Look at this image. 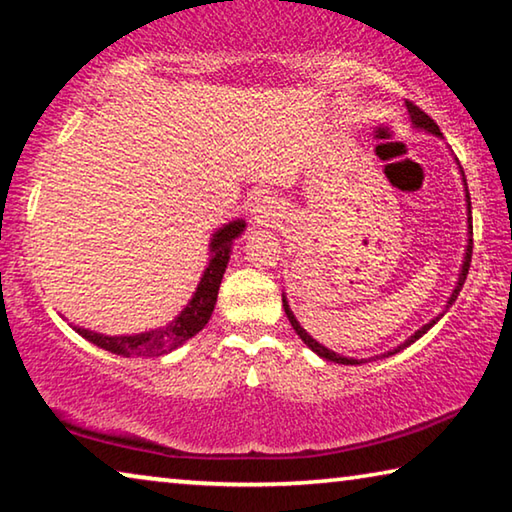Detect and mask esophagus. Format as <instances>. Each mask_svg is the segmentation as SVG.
Wrapping results in <instances>:
<instances>
[{"instance_id": "esophagus-1", "label": "esophagus", "mask_w": 512, "mask_h": 512, "mask_svg": "<svg viewBox=\"0 0 512 512\" xmlns=\"http://www.w3.org/2000/svg\"><path fill=\"white\" fill-rule=\"evenodd\" d=\"M253 221H255L257 225H262V227H273V225H278V221H280L278 207H275L273 202H269V200H262V202H259V205L255 207Z\"/></svg>"}]
</instances>
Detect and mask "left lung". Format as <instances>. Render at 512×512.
<instances>
[{
    "instance_id": "8db88e82",
    "label": "left lung",
    "mask_w": 512,
    "mask_h": 512,
    "mask_svg": "<svg viewBox=\"0 0 512 512\" xmlns=\"http://www.w3.org/2000/svg\"><path fill=\"white\" fill-rule=\"evenodd\" d=\"M405 107H408V113H410V123H412V127L417 129V132H426V134H433V136H437V139H442V132H440V127H437L433 120H431V116H426L424 111H421L419 107H415V104L412 102H405ZM458 164V161H456ZM458 168H460V164H458ZM460 177H462V186H465V205H467V246H465V255H462V264H460V273H458V280H456V285H453V291L449 294V300H446V305H444V310L437 314V316H433L431 321L428 323H424V326H421L419 330H415V335H410L408 339H405L403 344H399L396 348H392V351H387V353H383L380 355V358H389V355H396V353H401L403 348H408L410 344H415L419 337H424L428 330H431L437 321L442 319V316L449 312V307L456 303V298H458V294H460V289H462V285H465V280H467V273H469V262H472V200H469V191H467V180H465V173H462V168H460ZM282 307H285V314H287V319H289V323H291V328L296 330V335L303 339V344H307L312 348V351L319 355V358H323V360H328V362H335V364H362V360H355V358H346V355H342V353H335V351H330L328 346H323V344H319L316 342V339L310 335V332H307L303 326H300L298 323V319L294 316V312H291V307H289V300H287V296L282 294Z\"/></svg>"
}]
</instances>
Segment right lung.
<instances>
[{
	"label": "right lung",
	"instance_id": "add662e5",
	"mask_svg": "<svg viewBox=\"0 0 512 512\" xmlns=\"http://www.w3.org/2000/svg\"><path fill=\"white\" fill-rule=\"evenodd\" d=\"M246 232V221L243 218H234L230 223H223L216 227V232L209 239V262L205 271L200 275V282L189 303L184 310L175 316L166 326L134 332V335H102V332L72 326V330L86 339V342L95 344L97 348H104L113 355H123V358H143V355H166L182 344L196 337L198 332L207 326L212 319V312L216 307L218 287H221L223 273L230 262L232 246L241 234Z\"/></svg>",
	"mask_w": 512,
	"mask_h": 512
}]
</instances>
